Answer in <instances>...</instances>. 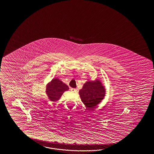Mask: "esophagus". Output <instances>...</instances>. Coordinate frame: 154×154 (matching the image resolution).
I'll use <instances>...</instances> for the list:
<instances>
[{"label": "esophagus", "mask_w": 154, "mask_h": 154, "mask_svg": "<svg viewBox=\"0 0 154 154\" xmlns=\"http://www.w3.org/2000/svg\"><path fill=\"white\" fill-rule=\"evenodd\" d=\"M70 90H71V91L72 92H75L76 91V89H73V88H72V89H70Z\"/></svg>", "instance_id": "esophagus-1"}]
</instances>
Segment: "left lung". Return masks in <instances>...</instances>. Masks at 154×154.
Returning <instances> with one entry per match:
<instances>
[{
	"label": "left lung",
	"instance_id": "obj_1",
	"mask_svg": "<svg viewBox=\"0 0 154 154\" xmlns=\"http://www.w3.org/2000/svg\"><path fill=\"white\" fill-rule=\"evenodd\" d=\"M81 100L87 108L97 106L104 98L106 89L99 79L88 81L84 84L82 89L79 91Z\"/></svg>",
	"mask_w": 154,
	"mask_h": 154
}]
</instances>
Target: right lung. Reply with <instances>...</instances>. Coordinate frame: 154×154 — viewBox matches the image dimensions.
I'll use <instances>...</instances> for the list:
<instances>
[{"instance_id": "1", "label": "right lung", "mask_w": 154, "mask_h": 154, "mask_svg": "<svg viewBox=\"0 0 154 154\" xmlns=\"http://www.w3.org/2000/svg\"><path fill=\"white\" fill-rule=\"evenodd\" d=\"M69 90V87L61 80L55 78L47 85L46 93L52 102L60 99L63 94Z\"/></svg>"}]
</instances>
